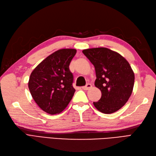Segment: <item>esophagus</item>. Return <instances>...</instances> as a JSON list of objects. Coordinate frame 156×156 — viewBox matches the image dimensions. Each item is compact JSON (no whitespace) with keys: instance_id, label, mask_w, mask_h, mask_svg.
Returning a JSON list of instances; mask_svg holds the SVG:
<instances>
[{"instance_id":"esophagus-1","label":"esophagus","mask_w":156,"mask_h":156,"mask_svg":"<svg viewBox=\"0 0 156 156\" xmlns=\"http://www.w3.org/2000/svg\"><path fill=\"white\" fill-rule=\"evenodd\" d=\"M92 88V84H87V85L85 86V87H82V89L84 90H89V89H90Z\"/></svg>"}]
</instances>
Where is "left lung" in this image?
I'll return each instance as SVG.
<instances>
[{"instance_id":"1","label":"left lung","mask_w":156,"mask_h":156,"mask_svg":"<svg viewBox=\"0 0 156 156\" xmlns=\"http://www.w3.org/2000/svg\"><path fill=\"white\" fill-rule=\"evenodd\" d=\"M83 54L95 68V87L101 98L93 104L105 114L117 111L125 105L133 92L135 75L127 59L107 48L84 49Z\"/></svg>"}]
</instances>
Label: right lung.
Masks as SVG:
<instances>
[{
  "instance_id": "add662e5",
  "label": "right lung",
  "mask_w": 156,
  "mask_h": 156,
  "mask_svg": "<svg viewBox=\"0 0 156 156\" xmlns=\"http://www.w3.org/2000/svg\"><path fill=\"white\" fill-rule=\"evenodd\" d=\"M76 54L75 49H59L39 64L30 75L28 87L32 97L49 115L64 111L74 96L69 66Z\"/></svg>"
}]
</instances>
